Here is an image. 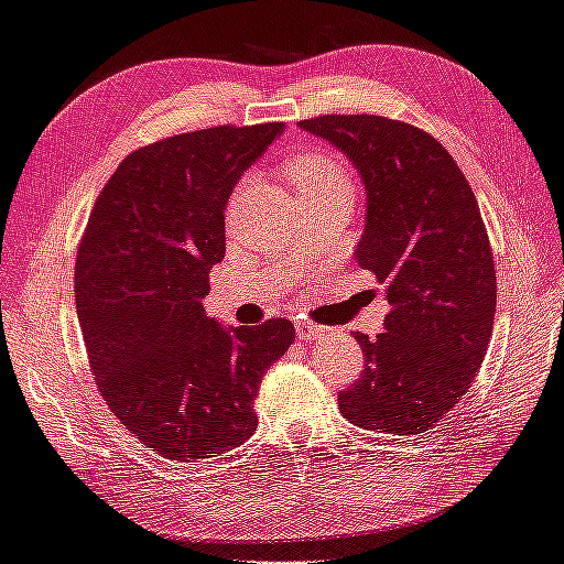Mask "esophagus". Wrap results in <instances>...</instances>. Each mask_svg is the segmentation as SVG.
Instances as JSON below:
<instances>
[{"label": "esophagus", "mask_w": 564, "mask_h": 564, "mask_svg": "<svg viewBox=\"0 0 564 564\" xmlns=\"http://www.w3.org/2000/svg\"><path fill=\"white\" fill-rule=\"evenodd\" d=\"M296 336L304 343H314L321 336H326V328L312 324V321H296Z\"/></svg>", "instance_id": "obj_1"}]
</instances>
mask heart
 Returning <instances> with one entry per match:
<instances>
[{
  "label": "heart",
  "instance_id": "heart-1",
  "mask_svg": "<svg viewBox=\"0 0 564 564\" xmlns=\"http://www.w3.org/2000/svg\"><path fill=\"white\" fill-rule=\"evenodd\" d=\"M292 182L299 194L324 189H350V177L336 158L304 155L290 167Z\"/></svg>",
  "mask_w": 564,
  "mask_h": 564
}]
</instances>
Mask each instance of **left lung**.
I'll return each instance as SVG.
<instances>
[{"label": "left lung", "mask_w": 564, "mask_h": 564, "mask_svg": "<svg viewBox=\"0 0 564 564\" xmlns=\"http://www.w3.org/2000/svg\"><path fill=\"white\" fill-rule=\"evenodd\" d=\"M299 129L358 170L365 228L355 260L387 286L384 333H355L365 372L338 394L340 413L370 431H429L467 394L494 328L497 272L475 194L416 126L330 113Z\"/></svg>", "instance_id": "left-lung-1"}]
</instances>
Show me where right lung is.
Masks as SVG:
<instances>
[{
    "label": "right lung",
    "instance_id": "1",
    "mask_svg": "<svg viewBox=\"0 0 564 564\" xmlns=\"http://www.w3.org/2000/svg\"><path fill=\"white\" fill-rule=\"evenodd\" d=\"M282 133L216 126L145 145L91 209L75 265L89 365L113 416L167 459L243 445L262 375L294 343L292 321L234 328L202 304L234 187Z\"/></svg>",
    "mask_w": 564,
    "mask_h": 564
}]
</instances>
